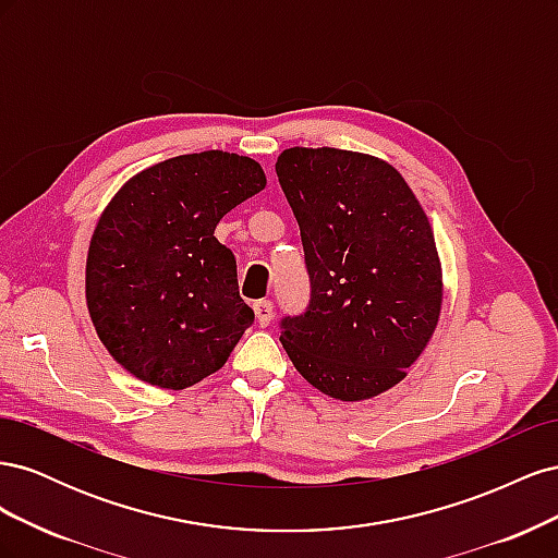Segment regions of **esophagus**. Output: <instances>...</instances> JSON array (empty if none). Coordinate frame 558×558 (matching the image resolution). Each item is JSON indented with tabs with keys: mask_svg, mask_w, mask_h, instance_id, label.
<instances>
[{
	"mask_svg": "<svg viewBox=\"0 0 558 558\" xmlns=\"http://www.w3.org/2000/svg\"><path fill=\"white\" fill-rule=\"evenodd\" d=\"M253 312H256L258 324L267 326L269 320H272V302H269V300H258L256 305H253Z\"/></svg>",
	"mask_w": 558,
	"mask_h": 558,
	"instance_id": "34e87169",
	"label": "esophagus"
}]
</instances>
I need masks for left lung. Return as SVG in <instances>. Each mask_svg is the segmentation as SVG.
<instances>
[{"label":"left lung","instance_id":"8db88e82","mask_svg":"<svg viewBox=\"0 0 558 558\" xmlns=\"http://www.w3.org/2000/svg\"><path fill=\"white\" fill-rule=\"evenodd\" d=\"M277 177L300 226L310 305L281 318L298 373L335 400L404 379L442 307V267L418 199L391 165L342 148H286Z\"/></svg>","mask_w":558,"mask_h":558}]
</instances>
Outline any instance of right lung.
Segmentation results:
<instances>
[{"mask_svg": "<svg viewBox=\"0 0 558 558\" xmlns=\"http://www.w3.org/2000/svg\"><path fill=\"white\" fill-rule=\"evenodd\" d=\"M265 183L256 160L202 150L148 167L113 195L90 240L86 300L130 375L179 391L226 365L253 310L214 230Z\"/></svg>", "mask_w": 558, "mask_h": 558, "instance_id": "obj_1", "label": "right lung"}]
</instances>
